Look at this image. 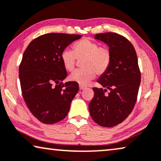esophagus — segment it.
Returning <instances> with one entry per match:
<instances>
[{
  "mask_svg": "<svg viewBox=\"0 0 161 161\" xmlns=\"http://www.w3.org/2000/svg\"><path fill=\"white\" fill-rule=\"evenodd\" d=\"M85 89V86H82V85H80V90H84Z\"/></svg>",
  "mask_w": 161,
  "mask_h": 161,
  "instance_id": "1",
  "label": "esophagus"
}]
</instances>
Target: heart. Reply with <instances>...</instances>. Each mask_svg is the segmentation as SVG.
I'll list each match as a JSON object with an SVG mask.
<instances>
[{"label":"heart","instance_id":"obj_1","mask_svg":"<svg viewBox=\"0 0 161 161\" xmlns=\"http://www.w3.org/2000/svg\"><path fill=\"white\" fill-rule=\"evenodd\" d=\"M76 58L83 59L81 66L84 69L74 71L69 80L80 85H87L96 76L107 71L112 61V53L108 47H99L96 42L84 38L74 44V51L69 48L61 53L60 58L63 66L68 71H73Z\"/></svg>","mask_w":161,"mask_h":161}]
</instances>
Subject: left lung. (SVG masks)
<instances>
[{"instance_id": "obj_1", "label": "left lung", "mask_w": 161, "mask_h": 161, "mask_svg": "<svg viewBox=\"0 0 161 161\" xmlns=\"http://www.w3.org/2000/svg\"><path fill=\"white\" fill-rule=\"evenodd\" d=\"M94 38L105 43L112 53V61L97 81L103 88L93 87L89 103L90 116L99 125L114 127L125 120L136 101L141 82L136 53L132 44L115 33H99ZM108 89L107 95L105 92Z\"/></svg>"}]
</instances>
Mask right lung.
<instances>
[{"mask_svg": "<svg viewBox=\"0 0 161 161\" xmlns=\"http://www.w3.org/2000/svg\"><path fill=\"white\" fill-rule=\"evenodd\" d=\"M81 37L47 33L33 40L24 52L19 69L22 96L33 116L43 123L54 124L64 119L79 91L77 83H62L67 72L60 55Z\"/></svg>", "mask_w": 161, "mask_h": 161, "instance_id": "1", "label": "right lung"}]
</instances>
